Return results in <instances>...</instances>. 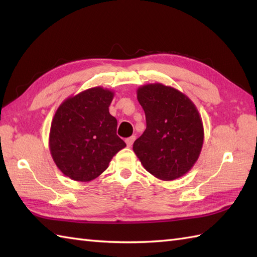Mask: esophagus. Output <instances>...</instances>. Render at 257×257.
I'll return each mask as SVG.
<instances>
[{
    "instance_id": "obj_1",
    "label": "esophagus",
    "mask_w": 257,
    "mask_h": 257,
    "mask_svg": "<svg viewBox=\"0 0 257 257\" xmlns=\"http://www.w3.org/2000/svg\"><path fill=\"white\" fill-rule=\"evenodd\" d=\"M135 140H136V137H135V136H133V137H129V138L125 139V144H127L128 147H132Z\"/></svg>"
}]
</instances>
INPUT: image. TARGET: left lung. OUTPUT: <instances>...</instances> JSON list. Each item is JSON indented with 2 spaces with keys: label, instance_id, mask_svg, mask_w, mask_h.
Returning <instances> with one entry per match:
<instances>
[{
  "label": "left lung",
  "instance_id": "8db88e82",
  "mask_svg": "<svg viewBox=\"0 0 257 257\" xmlns=\"http://www.w3.org/2000/svg\"><path fill=\"white\" fill-rule=\"evenodd\" d=\"M147 128L134 143V152L147 171L172 181L188 173L198 161L204 129L198 108L171 86L147 84L137 89Z\"/></svg>",
  "mask_w": 257,
  "mask_h": 257
}]
</instances>
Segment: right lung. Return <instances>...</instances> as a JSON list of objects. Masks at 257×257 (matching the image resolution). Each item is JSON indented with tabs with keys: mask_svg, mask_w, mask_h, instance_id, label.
Instances as JSON below:
<instances>
[{
	"mask_svg": "<svg viewBox=\"0 0 257 257\" xmlns=\"http://www.w3.org/2000/svg\"><path fill=\"white\" fill-rule=\"evenodd\" d=\"M114 91L91 87L66 98L54 114L48 147L64 176L89 182L106 170L125 147L117 134V119L109 113Z\"/></svg>",
	"mask_w": 257,
	"mask_h": 257,
	"instance_id": "1",
	"label": "right lung"
}]
</instances>
